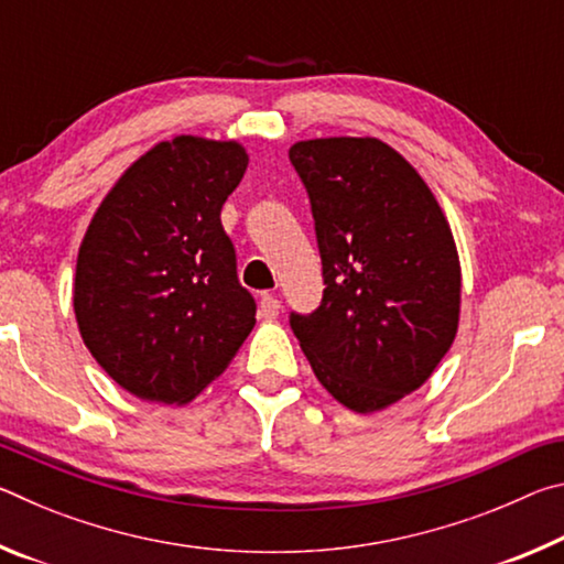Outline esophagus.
Listing matches in <instances>:
<instances>
[{
  "label": "esophagus",
  "instance_id": "obj_1",
  "mask_svg": "<svg viewBox=\"0 0 564 564\" xmlns=\"http://www.w3.org/2000/svg\"><path fill=\"white\" fill-rule=\"evenodd\" d=\"M281 311V301L275 299L273 293H261V303H259V313L263 318H275Z\"/></svg>",
  "mask_w": 564,
  "mask_h": 564
}]
</instances>
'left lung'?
<instances>
[{
	"label": "left lung",
	"instance_id": "left-lung-1",
	"mask_svg": "<svg viewBox=\"0 0 564 564\" xmlns=\"http://www.w3.org/2000/svg\"><path fill=\"white\" fill-rule=\"evenodd\" d=\"M323 261V301L291 328L321 386L378 413L433 376L460 323L451 224L413 164L376 137L295 141Z\"/></svg>",
	"mask_w": 564,
	"mask_h": 564
}]
</instances>
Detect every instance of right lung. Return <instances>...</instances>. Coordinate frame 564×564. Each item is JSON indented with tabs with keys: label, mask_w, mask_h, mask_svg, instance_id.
<instances>
[{
	"label": "right lung",
	"mask_w": 564,
	"mask_h": 564,
	"mask_svg": "<svg viewBox=\"0 0 564 564\" xmlns=\"http://www.w3.org/2000/svg\"><path fill=\"white\" fill-rule=\"evenodd\" d=\"M248 166L243 144L181 133L109 188L82 238L74 316L107 376L149 403L186 405L256 326L221 208Z\"/></svg>",
	"instance_id": "right-lung-1"
}]
</instances>
